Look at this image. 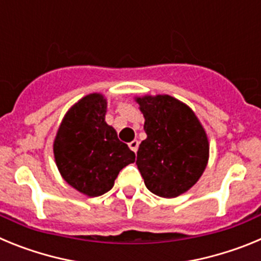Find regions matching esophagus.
Masks as SVG:
<instances>
[{"label":"esophagus","instance_id":"esophagus-1","mask_svg":"<svg viewBox=\"0 0 261 261\" xmlns=\"http://www.w3.org/2000/svg\"><path fill=\"white\" fill-rule=\"evenodd\" d=\"M129 149H130V150L132 151H137V149H138V141L137 140H133L132 142H129Z\"/></svg>","mask_w":261,"mask_h":261}]
</instances>
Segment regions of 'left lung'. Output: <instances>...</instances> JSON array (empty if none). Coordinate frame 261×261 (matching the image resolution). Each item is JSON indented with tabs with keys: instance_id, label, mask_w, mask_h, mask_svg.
I'll list each match as a JSON object with an SVG mask.
<instances>
[{
	"instance_id": "8db88e82",
	"label": "left lung",
	"mask_w": 261,
	"mask_h": 261,
	"mask_svg": "<svg viewBox=\"0 0 261 261\" xmlns=\"http://www.w3.org/2000/svg\"><path fill=\"white\" fill-rule=\"evenodd\" d=\"M146 140L137 151L138 170L154 195L172 199L192 188L205 171L209 141L192 110L170 95L137 96Z\"/></svg>"
}]
</instances>
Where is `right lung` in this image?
Here are the masks:
<instances>
[{
	"label": "right lung",
	"mask_w": 261,
	"mask_h": 261,
	"mask_svg": "<svg viewBox=\"0 0 261 261\" xmlns=\"http://www.w3.org/2000/svg\"><path fill=\"white\" fill-rule=\"evenodd\" d=\"M107 99L89 94L70 107L53 142L64 180L78 192L96 197L114 187L119 172L136 159L128 145L106 123Z\"/></svg>",
	"instance_id": "right-lung-1"
}]
</instances>
